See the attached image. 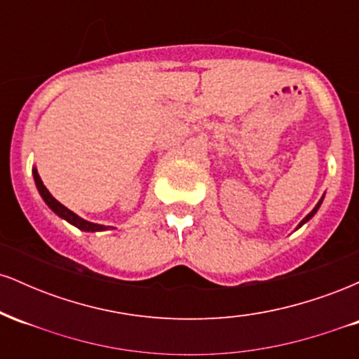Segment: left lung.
Returning a JSON list of instances; mask_svg holds the SVG:
<instances>
[{"label": "left lung", "mask_w": 359, "mask_h": 359, "mask_svg": "<svg viewBox=\"0 0 359 359\" xmlns=\"http://www.w3.org/2000/svg\"><path fill=\"white\" fill-rule=\"evenodd\" d=\"M323 199H324V197H323ZM323 199H320V201H319V203H317V205H316V208H314V209H312V211H311V212H309V214H307V216H306V217H304V219H302V221H300L299 228H300V226H302V224H304V222H307L309 219H311V217H312V216H314V214L317 212V209H319V208H320V203H323Z\"/></svg>", "instance_id": "1"}]
</instances>
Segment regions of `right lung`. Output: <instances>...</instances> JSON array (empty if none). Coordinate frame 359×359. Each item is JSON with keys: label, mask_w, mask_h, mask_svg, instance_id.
<instances>
[{"label": "right lung", "mask_w": 359, "mask_h": 359, "mask_svg": "<svg viewBox=\"0 0 359 359\" xmlns=\"http://www.w3.org/2000/svg\"><path fill=\"white\" fill-rule=\"evenodd\" d=\"M34 179H35V184H36V189H39L40 196H42V199L47 203L48 208L52 209L53 212L57 214V216H60L62 219L69 221L71 224L76 226V228L82 229V231H89V233H94V231H104V229H108V226H102V224H94V222H89L86 219H82V217L77 216V214H74L71 209H67L65 205H62L59 201L55 199V197L52 196L50 192L47 191V187H45L42 179H40L39 172H36V168H34Z\"/></svg>", "instance_id": "obj_1"}]
</instances>
